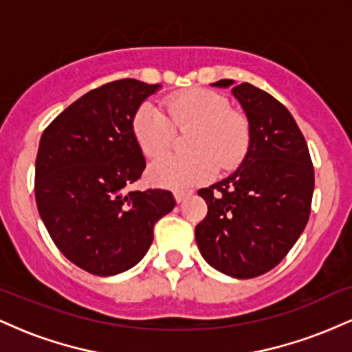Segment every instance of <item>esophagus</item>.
I'll return each mask as SVG.
<instances>
[{
  "label": "esophagus",
  "mask_w": 352,
  "mask_h": 352,
  "mask_svg": "<svg viewBox=\"0 0 352 352\" xmlns=\"http://www.w3.org/2000/svg\"><path fill=\"white\" fill-rule=\"evenodd\" d=\"M190 195H192V192H184V190H177V192H173V197H175L177 204H182V201L188 199Z\"/></svg>",
  "instance_id": "1"
}]
</instances>
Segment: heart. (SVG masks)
I'll use <instances>...</instances> for the list:
<instances>
[{
	"label": "heart",
	"instance_id": "heart-1",
	"mask_svg": "<svg viewBox=\"0 0 352 352\" xmlns=\"http://www.w3.org/2000/svg\"><path fill=\"white\" fill-rule=\"evenodd\" d=\"M164 114L145 102L132 119V134L140 152L159 157L172 142L173 129L193 127L188 137V157L167 155L148 167L152 184L170 188H190L205 184L217 167L230 170L243 160L250 147L248 119L228 107V100L212 89H190L172 96Z\"/></svg>",
	"mask_w": 352,
	"mask_h": 352
}]
</instances>
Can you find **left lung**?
<instances>
[{
  "instance_id": "obj_1",
  "label": "left lung",
  "mask_w": 352,
  "mask_h": 352,
  "mask_svg": "<svg viewBox=\"0 0 352 352\" xmlns=\"http://www.w3.org/2000/svg\"><path fill=\"white\" fill-rule=\"evenodd\" d=\"M232 92L248 119L250 147L232 175L199 190L208 213L195 227V240L210 266L245 280L273 270L300 238L314 168L300 127L280 100L248 82Z\"/></svg>"
}]
</instances>
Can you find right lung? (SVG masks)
<instances>
[{
	"label": "right lung",
	"instance_id": "right-lung-1",
	"mask_svg": "<svg viewBox=\"0 0 352 352\" xmlns=\"http://www.w3.org/2000/svg\"><path fill=\"white\" fill-rule=\"evenodd\" d=\"M157 89L135 79L104 84L64 109L41 135L38 212L59 252L98 276L139 263L153 225L175 207L168 190H125L145 168L132 119Z\"/></svg>",
	"mask_w": 352,
	"mask_h": 352
}]
</instances>
